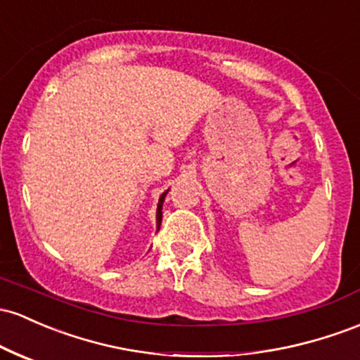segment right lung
I'll list each match as a JSON object with an SVG mask.
<instances>
[{
	"mask_svg": "<svg viewBox=\"0 0 360 360\" xmlns=\"http://www.w3.org/2000/svg\"><path fill=\"white\" fill-rule=\"evenodd\" d=\"M169 191V189H167ZM167 191L162 193L160 198H159V205H157V231L160 229V222H162V205H164V200H165V195H167Z\"/></svg>",
	"mask_w": 360,
	"mask_h": 360,
	"instance_id": "right-lung-1",
	"label": "right lung"
}]
</instances>
